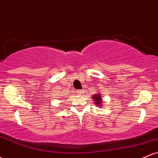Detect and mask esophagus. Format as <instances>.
I'll return each instance as SVG.
<instances>
[{
  "label": "esophagus",
  "instance_id": "obj_1",
  "mask_svg": "<svg viewBox=\"0 0 158 158\" xmlns=\"http://www.w3.org/2000/svg\"><path fill=\"white\" fill-rule=\"evenodd\" d=\"M77 93L79 94H82V93H83V90H77Z\"/></svg>",
  "mask_w": 158,
  "mask_h": 158
}]
</instances>
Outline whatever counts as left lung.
Wrapping results in <instances>:
<instances>
[{"label": "left lung", "instance_id": "1", "mask_svg": "<svg viewBox=\"0 0 158 158\" xmlns=\"http://www.w3.org/2000/svg\"><path fill=\"white\" fill-rule=\"evenodd\" d=\"M93 98H94V100H95V102L96 104H97V105H100L101 104V102H102V97H100V94H95V96H94V97H93Z\"/></svg>", "mask_w": 158, "mask_h": 158}]
</instances>
